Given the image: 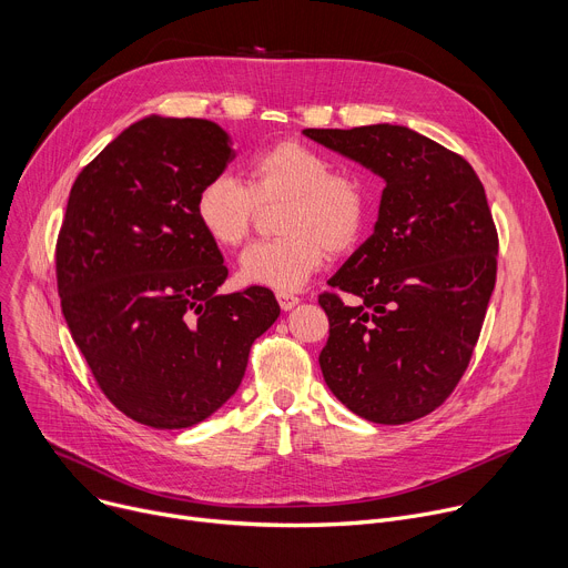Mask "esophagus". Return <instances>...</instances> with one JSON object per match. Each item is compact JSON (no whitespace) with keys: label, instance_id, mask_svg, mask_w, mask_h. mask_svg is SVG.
Wrapping results in <instances>:
<instances>
[{"label":"esophagus","instance_id":"1","mask_svg":"<svg viewBox=\"0 0 568 568\" xmlns=\"http://www.w3.org/2000/svg\"><path fill=\"white\" fill-rule=\"evenodd\" d=\"M277 302H280L282 312H291L293 307H297L300 297H295V295H291V293H277Z\"/></svg>","mask_w":568,"mask_h":568}]
</instances>
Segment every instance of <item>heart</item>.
<instances>
[{
	"instance_id": "heart-1",
	"label": "heart",
	"mask_w": 568,
	"mask_h": 568,
	"mask_svg": "<svg viewBox=\"0 0 568 568\" xmlns=\"http://www.w3.org/2000/svg\"><path fill=\"white\" fill-rule=\"evenodd\" d=\"M282 202L275 241L241 254V280L282 293L297 291L332 254L351 252L368 223V189L355 172L332 170L325 154L297 141L261 150L247 163V182L215 174L195 197L204 234L221 247H239L258 209Z\"/></svg>"
}]
</instances>
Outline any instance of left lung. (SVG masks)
Instances as JSON below:
<instances>
[{
	"label": "left lung",
	"mask_w": 568,
	"mask_h": 568,
	"mask_svg": "<svg viewBox=\"0 0 568 568\" xmlns=\"http://www.w3.org/2000/svg\"><path fill=\"white\" fill-rule=\"evenodd\" d=\"M384 180L373 236L327 282L329 338L318 357L357 416L403 425L462 379L496 286L498 234L466 159L403 124L304 129Z\"/></svg>",
	"instance_id": "obj_1"
}]
</instances>
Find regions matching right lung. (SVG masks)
Masks as SVG:
<instances>
[{"mask_svg": "<svg viewBox=\"0 0 568 568\" xmlns=\"http://www.w3.org/2000/svg\"><path fill=\"white\" fill-rule=\"evenodd\" d=\"M236 156L221 124L148 115L72 184L57 243L61 310L104 396L156 429L193 427L241 386L280 316L273 291L217 293L227 268L195 215Z\"/></svg>", "mask_w": 568, "mask_h": 568, "instance_id": "add662e5", "label": "right lung"}]
</instances>
